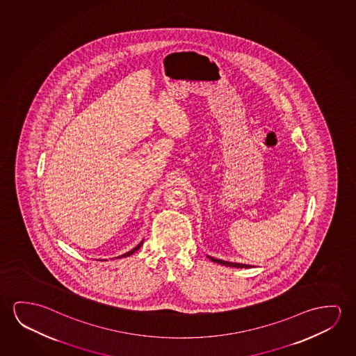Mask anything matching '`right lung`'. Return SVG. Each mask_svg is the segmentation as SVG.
I'll return each instance as SVG.
<instances>
[{
  "label": "right lung",
  "instance_id": "add662e5",
  "mask_svg": "<svg viewBox=\"0 0 356 356\" xmlns=\"http://www.w3.org/2000/svg\"><path fill=\"white\" fill-rule=\"evenodd\" d=\"M143 241H140V243H139V244H138V245L136 246V248H133L131 252H126V254H123V255H120V257H115V259H120V257H131V254H134V252H137L138 249H139V248L142 246Z\"/></svg>",
  "mask_w": 356,
  "mask_h": 356
}]
</instances>
